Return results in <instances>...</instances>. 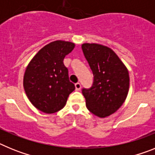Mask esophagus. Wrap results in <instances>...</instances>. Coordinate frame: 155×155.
Here are the masks:
<instances>
[{"instance_id": "esophagus-1", "label": "esophagus", "mask_w": 155, "mask_h": 155, "mask_svg": "<svg viewBox=\"0 0 155 155\" xmlns=\"http://www.w3.org/2000/svg\"><path fill=\"white\" fill-rule=\"evenodd\" d=\"M75 88H76L77 91H79V90L81 88V85L80 83H78H78H76V84H75Z\"/></svg>"}]
</instances>
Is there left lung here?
Listing matches in <instances>:
<instances>
[{
	"label": "left lung",
	"mask_w": 155,
	"mask_h": 155,
	"mask_svg": "<svg viewBox=\"0 0 155 155\" xmlns=\"http://www.w3.org/2000/svg\"><path fill=\"white\" fill-rule=\"evenodd\" d=\"M82 51L94 75L89 89H83L87 109L100 118L118 110L130 87L129 71L112 49L98 43H83Z\"/></svg>",
	"instance_id": "obj_1"
}]
</instances>
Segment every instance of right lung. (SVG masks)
<instances>
[{
  "instance_id": "right-lung-1",
  "label": "right lung",
  "mask_w": 155,
  "mask_h": 155,
  "mask_svg": "<svg viewBox=\"0 0 155 155\" xmlns=\"http://www.w3.org/2000/svg\"><path fill=\"white\" fill-rule=\"evenodd\" d=\"M74 46L68 41H53L39 50L27 66L23 78L25 91L42 113L50 114L62 109L75 89L63 62Z\"/></svg>"
}]
</instances>
